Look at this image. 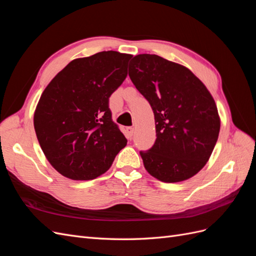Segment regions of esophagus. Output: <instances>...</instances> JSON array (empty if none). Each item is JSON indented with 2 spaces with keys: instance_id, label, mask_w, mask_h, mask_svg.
Returning a JSON list of instances; mask_svg holds the SVG:
<instances>
[{
  "instance_id": "esophagus-1",
  "label": "esophagus",
  "mask_w": 256,
  "mask_h": 256,
  "mask_svg": "<svg viewBox=\"0 0 256 256\" xmlns=\"http://www.w3.org/2000/svg\"><path fill=\"white\" fill-rule=\"evenodd\" d=\"M134 129L132 127H127V128H126V136H127V138H132V136H134Z\"/></svg>"
}]
</instances>
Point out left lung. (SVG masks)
<instances>
[{
    "mask_svg": "<svg viewBox=\"0 0 256 256\" xmlns=\"http://www.w3.org/2000/svg\"><path fill=\"white\" fill-rule=\"evenodd\" d=\"M129 76L150 102L156 141L141 150L152 176L178 182L206 164L220 131L218 109L210 92L188 68L156 54H138L129 64Z\"/></svg>",
    "mask_w": 256,
    "mask_h": 256,
    "instance_id": "8db88e82",
    "label": "left lung"
}]
</instances>
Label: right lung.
Wrapping results in <instances>:
<instances>
[{
	"label": "right lung",
	"instance_id": "right-lung-1",
	"mask_svg": "<svg viewBox=\"0 0 256 256\" xmlns=\"http://www.w3.org/2000/svg\"><path fill=\"white\" fill-rule=\"evenodd\" d=\"M131 58L102 51L74 60L44 90L34 114L35 132L46 158L63 176L94 180L126 146L109 98L126 79Z\"/></svg>",
	"mask_w": 256,
	"mask_h": 256
}]
</instances>
